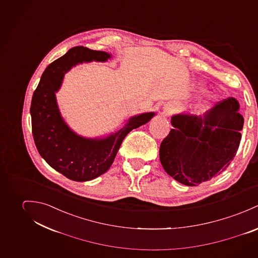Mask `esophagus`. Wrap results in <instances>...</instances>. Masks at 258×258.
<instances>
[{
  "label": "esophagus",
  "instance_id": "obj_1",
  "mask_svg": "<svg viewBox=\"0 0 258 258\" xmlns=\"http://www.w3.org/2000/svg\"><path fill=\"white\" fill-rule=\"evenodd\" d=\"M172 111H173V108H172L171 106H167V107L164 108L162 114L164 115H169L171 114Z\"/></svg>",
  "mask_w": 258,
  "mask_h": 258
}]
</instances>
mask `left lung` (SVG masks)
<instances>
[{"label": "left lung", "mask_w": 258, "mask_h": 258, "mask_svg": "<svg viewBox=\"0 0 258 258\" xmlns=\"http://www.w3.org/2000/svg\"><path fill=\"white\" fill-rule=\"evenodd\" d=\"M238 109V102L228 98L203 115H173V128L159 148L166 173L181 184L198 186L225 171L241 139L243 117Z\"/></svg>", "instance_id": "1"}]
</instances>
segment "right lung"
<instances>
[{
  "label": "right lung",
  "mask_w": 258,
  "mask_h": 258,
  "mask_svg": "<svg viewBox=\"0 0 258 258\" xmlns=\"http://www.w3.org/2000/svg\"><path fill=\"white\" fill-rule=\"evenodd\" d=\"M111 56L84 46L73 47L47 66L32 96L30 115L35 146L53 169L73 181H90L104 174L113 164L125 136L155 115L145 113L133 116L119 131L103 140L82 138L65 123L55 98L64 74L78 63L104 62Z\"/></svg>",
  "instance_id": "add662e5"
}]
</instances>
